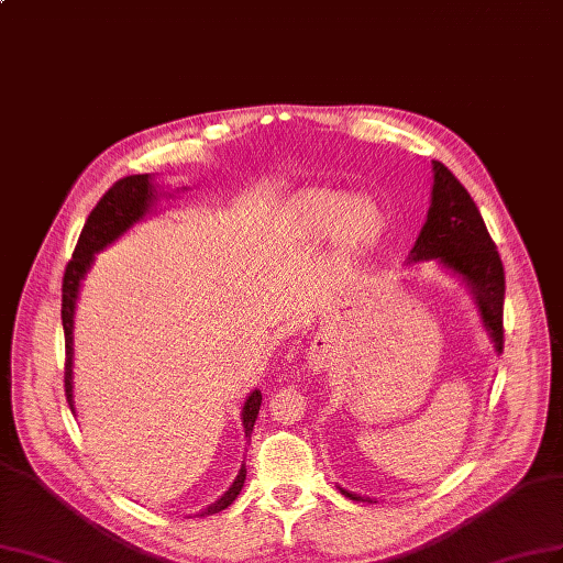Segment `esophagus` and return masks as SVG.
Here are the masks:
<instances>
[{
	"mask_svg": "<svg viewBox=\"0 0 563 563\" xmlns=\"http://www.w3.org/2000/svg\"><path fill=\"white\" fill-rule=\"evenodd\" d=\"M311 365H313V369H320V367H322V351H318V355H313Z\"/></svg>",
	"mask_w": 563,
	"mask_h": 563,
	"instance_id": "esophagus-1",
	"label": "esophagus"
}]
</instances>
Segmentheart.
Returning a JSON list of instances; mask_svg holds the SVG:
<instances>
[{
  "mask_svg": "<svg viewBox=\"0 0 563 563\" xmlns=\"http://www.w3.org/2000/svg\"><path fill=\"white\" fill-rule=\"evenodd\" d=\"M301 210L306 220L320 231L332 229L339 217L349 212V224L355 239H369V233L374 231V224H376L374 210L365 201L353 203L351 198L334 191L308 194L301 201Z\"/></svg>",
  "mask_w": 563,
  "mask_h": 563,
  "instance_id": "1",
  "label": "heart"
}]
</instances>
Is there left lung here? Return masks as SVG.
Instances as JSON below:
<instances>
[{"label": "left lung", "instance_id": "8db88e82", "mask_svg": "<svg viewBox=\"0 0 563 563\" xmlns=\"http://www.w3.org/2000/svg\"><path fill=\"white\" fill-rule=\"evenodd\" d=\"M423 260H434L451 276H459L467 285L479 308L484 330L492 336L496 353H503V262L475 201L440 161H432L428 220L409 255V262ZM339 492L351 500L372 503V498H362L341 486Z\"/></svg>", "mask_w": 563, "mask_h": 563}]
</instances>
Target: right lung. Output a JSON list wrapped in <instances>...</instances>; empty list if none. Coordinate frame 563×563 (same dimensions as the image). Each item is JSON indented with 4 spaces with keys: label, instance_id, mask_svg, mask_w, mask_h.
Masks as SVG:
<instances>
[{
    "label": "right lung",
    "instance_id": "obj_1",
    "mask_svg": "<svg viewBox=\"0 0 563 563\" xmlns=\"http://www.w3.org/2000/svg\"><path fill=\"white\" fill-rule=\"evenodd\" d=\"M158 191L154 185L152 175H129L119 179L110 187V191H104V196L98 201V206L90 210L88 220L81 229V235L75 247V255L67 262L65 268V278H63V330H65V395L71 413H75V395H71V365H75V336H71V330H75V308L79 299V287L81 280L86 278L90 264H93L96 255L107 245H112L119 235H123L133 224H137L144 214L152 210V206L158 201ZM262 407V393L255 388L243 405V428H245V438L252 434V428H255L257 413ZM245 463L241 465L239 475H235L233 484L227 488V492L217 498L212 505H208L206 510L198 515H217L222 512L224 507H229L235 498H239L241 488L245 484Z\"/></svg>",
    "mask_w": 563,
    "mask_h": 563
}]
</instances>
